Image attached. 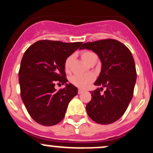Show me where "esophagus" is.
Returning a JSON list of instances; mask_svg holds the SVG:
<instances>
[{"label": "esophagus", "instance_id": "34e87169", "mask_svg": "<svg viewBox=\"0 0 153 153\" xmlns=\"http://www.w3.org/2000/svg\"><path fill=\"white\" fill-rule=\"evenodd\" d=\"M83 92V90H82V89H78V94H82V93Z\"/></svg>", "mask_w": 153, "mask_h": 153}]
</instances>
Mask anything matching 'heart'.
Segmentation results:
<instances>
[{
    "label": "heart",
    "instance_id": "heart-1",
    "mask_svg": "<svg viewBox=\"0 0 153 153\" xmlns=\"http://www.w3.org/2000/svg\"><path fill=\"white\" fill-rule=\"evenodd\" d=\"M81 57L84 62H86L87 64H89V62L95 57H97V56L94 52H91V51H84L82 52ZM72 59H73V56H69L65 61L64 67L65 71H68L69 69ZM93 80H94V78L92 75H74L71 78L72 83L80 88H85L87 86H88V85L93 81Z\"/></svg>",
    "mask_w": 153,
    "mask_h": 153
}]
</instances>
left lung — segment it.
I'll use <instances>...</instances> for the list:
<instances>
[{
	"label": "left lung",
	"instance_id": "1",
	"mask_svg": "<svg viewBox=\"0 0 153 153\" xmlns=\"http://www.w3.org/2000/svg\"><path fill=\"white\" fill-rule=\"evenodd\" d=\"M81 49L94 51L101 62V71L86 105L89 117L96 123L109 124L122 117L134 94L137 72L133 56L124 44L113 39L84 43ZM106 91L101 94L102 88Z\"/></svg>",
	"mask_w": 153,
	"mask_h": 153
}]
</instances>
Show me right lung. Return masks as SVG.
<instances>
[{
  "mask_svg": "<svg viewBox=\"0 0 153 153\" xmlns=\"http://www.w3.org/2000/svg\"><path fill=\"white\" fill-rule=\"evenodd\" d=\"M82 44L40 40L24 52L19 71L21 97L38 124L52 126L60 122L68 103L78 94L76 87L67 83L64 64ZM57 82L65 84L66 88L56 91Z\"/></svg>",
  "mask_w": 153,
  "mask_h": 153,
  "instance_id": "right-lung-1",
  "label": "right lung"
}]
</instances>
